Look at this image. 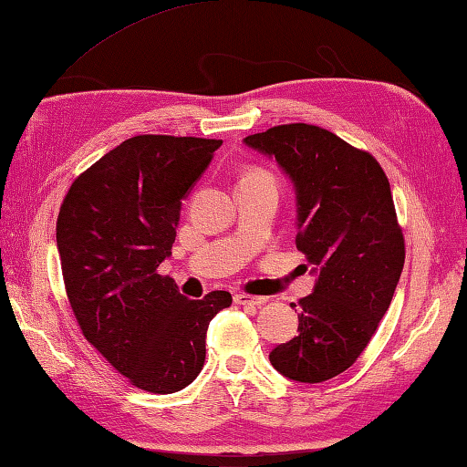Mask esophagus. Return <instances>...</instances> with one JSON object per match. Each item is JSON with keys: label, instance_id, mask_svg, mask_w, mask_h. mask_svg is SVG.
Returning a JSON list of instances; mask_svg holds the SVG:
<instances>
[{"label": "esophagus", "instance_id": "obj_1", "mask_svg": "<svg viewBox=\"0 0 467 467\" xmlns=\"http://www.w3.org/2000/svg\"><path fill=\"white\" fill-rule=\"evenodd\" d=\"M234 302L241 304V306H263L267 302L265 296H251V294H234Z\"/></svg>", "mask_w": 467, "mask_h": 467}]
</instances>
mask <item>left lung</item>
I'll return each instance as SVG.
<instances>
[{
  "mask_svg": "<svg viewBox=\"0 0 467 467\" xmlns=\"http://www.w3.org/2000/svg\"><path fill=\"white\" fill-rule=\"evenodd\" d=\"M244 145L290 177L298 247L317 275L300 300L298 335L269 361L279 374L318 384L351 368L392 302L404 267V236L378 161L320 126L282 124Z\"/></svg>",
  "mask_w": 467,
  "mask_h": 467,
  "instance_id": "8db88e82",
  "label": "left lung"
}]
</instances>
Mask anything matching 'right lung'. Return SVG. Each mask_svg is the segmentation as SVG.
Masks as SVG:
<instances>
[{"label":"right lung","instance_id":"add662e5","mask_svg":"<svg viewBox=\"0 0 467 467\" xmlns=\"http://www.w3.org/2000/svg\"><path fill=\"white\" fill-rule=\"evenodd\" d=\"M223 140L140 134L83 171L57 218L67 298L81 333L132 386L173 394L204 368L206 330L233 296L180 294L171 255L182 200Z\"/></svg>","mask_w":467,"mask_h":467}]
</instances>
